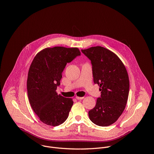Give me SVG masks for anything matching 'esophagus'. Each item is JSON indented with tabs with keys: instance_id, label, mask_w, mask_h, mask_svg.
Listing matches in <instances>:
<instances>
[{
	"instance_id": "esophagus-1",
	"label": "esophagus",
	"mask_w": 154,
	"mask_h": 154,
	"mask_svg": "<svg viewBox=\"0 0 154 154\" xmlns=\"http://www.w3.org/2000/svg\"><path fill=\"white\" fill-rule=\"evenodd\" d=\"M75 98H76L77 100H82V99L84 98V97H77V96H76Z\"/></svg>"
}]
</instances>
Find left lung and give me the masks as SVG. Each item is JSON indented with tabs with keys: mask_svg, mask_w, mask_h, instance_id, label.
<instances>
[{
	"mask_svg": "<svg viewBox=\"0 0 154 154\" xmlns=\"http://www.w3.org/2000/svg\"><path fill=\"white\" fill-rule=\"evenodd\" d=\"M82 52L91 61L94 82L100 86L101 97L88 112L91 121L100 126L115 123L125 109L129 91L126 69L119 57L110 50L94 46Z\"/></svg>",
	"mask_w": 154,
	"mask_h": 154,
	"instance_id": "1",
	"label": "left lung"
}]
</instances>
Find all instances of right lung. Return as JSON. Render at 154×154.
Instances as JSON below:
<instances>
[{"label": "right lung", "mask_w": 154, "mask_h": 154, "mask_svg": "<svg viewBox=\"0 0 154 154\" xmlns=\"http://www.w3.org/2000/svg\"><path fill=\"white\" fill-rule=\"evenodd\" d=\"M80 54L77 48L55 46L42 50L32 60L28 74V96L32 110L43 123L56 126L68 117L72 99L58 95L56 89L67 63Z\"/></svg>", "instance_id": "obj_1"}]
</instances>
